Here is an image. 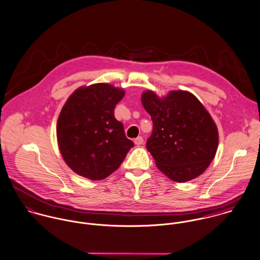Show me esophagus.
Here are the masks:
<instances>
[{"label":"esophagus","mask_w":260,"mask_h":260,"mask_svg":"<svg viewBox=\"0 0 260 260\" xmlns=\"http://www.w3.org/2000/svg\"><path fill=\"white\" fill-rule=\"evenodd\" d=\"M135 144L137 145V146H141V145H143V143H144V139L142 138V137H138L137 139H135Z\"/></svg>","instance_id":"1"}]
</instances>
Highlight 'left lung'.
Masks as SVG:
<instances>
[{
	"label": "left lung",
	"mask_w": 260,
	"mask_h": 260,
	"mask_svg": "<svg viewBox=\"0 0 260 260\" xmlns=\"http://www.w3.org/2000/svg\"><path fill=\"white\" fill-rule=\"evenodd\" d=\"M142 104L153 120L147 149L157 169L184 183L200 176L216 155L219 136L207 109L189 91L173 90L159 99L144 91Z\"/></svg>",
	"instance_id": "obj_1"
}]
</instances>
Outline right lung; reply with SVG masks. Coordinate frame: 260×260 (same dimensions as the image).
Wrapping results in <instances>:
<instances>
[{
	"label": "right lung",
	"mask_w": 260,
	"mask_h": 260,
	"mask_svg": "<svg viewBox=\"0 0 260 260\" xmlns=\"http://www.w3.org/2000/svg\"><path fill=\"white\" fill-rule=\"evenodd\" d=\"M124 90L107 83L76 89L57 121V142L67 166L77 175L99 181L119 168L134 143L114 117Z\"/></svg>",
	"instance_id": "1"
}]
</instances>
